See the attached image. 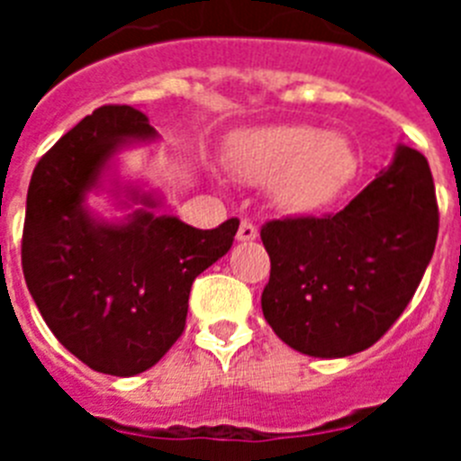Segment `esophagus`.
<instances>
[{
    "instance_id": "1",
    "label": "esophagus",
    "mask_w": 461,
    "mask_h": 461,
    "mask_svg": "<svg viewBox=\"0 0 461 461\" xmlns=\"http://www.w3.org/2000/svg\"><path fill=\"white\" fill-rule=\"evenodd\" d=\"M258 238V228L249 221V219H242L238 228V240L240 242H251V240Z\"/></svg>"
}]
</instances>
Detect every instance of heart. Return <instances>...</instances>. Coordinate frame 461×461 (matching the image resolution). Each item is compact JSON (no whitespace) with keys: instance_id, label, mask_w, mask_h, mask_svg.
Masks as SVG:
<instances>
[{"instance_id":"obj_1","label":"heart","mask_w":461,"mask_h":461,"mask_svg":"<svg viewBox=\"0 0 461 461\" xmlns=\"http://www.w3.org/2000/svg\"><path fill=\"white\" fill-rule=\"evenodd\" d=\"M230 166L251 185L270 182L272 201L286 212H313L332 203L356 173V154L339 133L281 124L244 133Z\"/></svg>"}]
</instances>
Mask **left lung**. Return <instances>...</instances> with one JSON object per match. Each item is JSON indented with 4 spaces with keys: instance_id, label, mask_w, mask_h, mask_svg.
I'll list each match as a JSON object with an SVG mask.
<instances>
[{
    "instance_id": "8db88e82",
    "label": "left lung",
    "mask_w": 461,
    "mask_h": 461,
    "mask_svg": "<svg viewBox=\"0 0 461 461\" xmlns=\"http://www.w3.org/2000/svg\"><path fill=\"white\" fill-rule=\"evenodd\" d=\"M438 235L427 158L397 148L348 205L325 217L272 219L263 316L281 341L313 357H346L376 344L411 303Z\"/></svg>"
}]
</instances>
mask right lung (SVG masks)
<instances>
[{
	"label": "right lung",
	"mask_w": 461,
	"mask_h": 461,
	"mask_svg": "<svg viewBox=\"0 0 461 461\" xmlns=\"http://www.w3.org/2000/svg\"><path fill=\"white\" fill-rule=\"evenodd\" d=\"M131 105H101L64 133L32 173L23 228V272L59 344L94 372L133 376L154 367L180 339L191 284L233 244L240 219L201 230L157 217L154 195L129 191L149 210L122 223L96 221L85 195L110 157L154 140Z\"/></svg>",
	"instance_id": "1"
}]
</instances>
